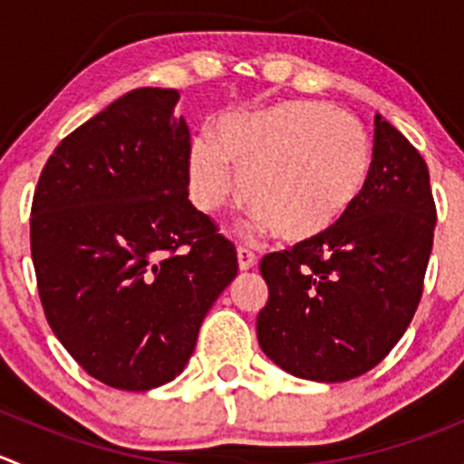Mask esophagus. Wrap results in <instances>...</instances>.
<instances>
[{"mask_svg": "<svg viewBox=\"0 0 464 464\" xmlns=\"http://www.w3.org/2000/svg\"><path fill=\"white\" fill-rule=\"evenodd\" d=\"M256 260H258L256 251H251L245 245L237 246V265H240V269H251L256 265Z\"/></svg>", "mask_w": 464, "mask_h": 464, "instance_id": "esophagus-1", "label": "esophagus"}]
</instances>
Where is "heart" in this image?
Returning a JSON list of instances; mask_svg holds the SVG:
<instances>
[{"mask_svg": "<svg viewBox=\"0 0 464 464\" xmlns=\"http://www.w3.org/2000/svg\"><path fill=\"white\" fill-rule=\"evenodd\" d=\"M256 206V219L283 237L328 231L356 204L370 179L372 142L352 112L324 102H287L254 112H227L215 140L190 150L192 199L206 213L236 195Z\"/></svg>", "mask_w": 464, "mask_h": 464, "instance_id": "b5f03b06", "label": "heart"}]
</instances>
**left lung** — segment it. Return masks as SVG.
I'll return each instance as SVG.
<instances>
[{
    "mask_svg": "<svg viewBox=\"0 0 464 464\" xmlns=\"http://www.w3.org/2000/svg\"><path fill=\"white\" fill-rule=\"evenodd\" d=\"M365 188L328 231L260 260L269 299L260 349L299 379L340 383L379 365L412 322L438 210L429 168L401 131L374 118Z\"/></svg>",
    "mask_w": 464,
    "mask_h": 464,
    "instance_id": "8db88e82",
    "label": "left lung"
}]
</instances>
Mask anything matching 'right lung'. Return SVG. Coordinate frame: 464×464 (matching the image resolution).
<instances>
[{
  "label": "right lung",
  "instance_id": "right-lung-1",
  "mask_svg": "<svg viewBox=\"0 0 464 464\" xmlns=\"http://www.w3.org/2000/svg\"><path fill=\"white\" fill-rule=\"evenodd\" d=\"M177 90L138 88L63 138L31 204V258L53 335L92 379L145 392L181 374L237 256L188 199Z\"/></svg>",
  "mask_w": 464,
  "mask_h": 464
}]
</instances>
